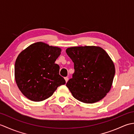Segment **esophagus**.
Wrapping results in <instances>:
<instances>
[{
  "mask_svg": "<svg viewBox=\"0 0 134 134\" xmlns=\"http://www.w3.org/2000/svg\"><path fill=\"white\" fill-rule=\"evenodd\" d=\"M64 79H65V82H66V83H67V81H69V78H68V77H65Z\"/></svg>",
  "mask_w": 134,
  "mask_h": 134,
  "instance_id": "esophagus-1",
  "label": "esophagus"
}]
</instances>
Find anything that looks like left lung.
Returning a JSON list of instances; mask_svg holds the SVG:
<instances>
[{"mask_svg": "<svg viewBox=\"0 0 134 134\" xmlns=\"http://www.w3.org/2000/svg\"><path fill=\"white\" fill-rule=\"evenodd\" d=\"M65 51L74 64L72 78L66 84L74 97L86 104L104 98L115 74L114 63L108 54L96 46L72 47Z\"/></svg>", "mask_w": 134, "mask_h": 134, "instance_id": "obj_1", "label": "left lung"}]
</instances>
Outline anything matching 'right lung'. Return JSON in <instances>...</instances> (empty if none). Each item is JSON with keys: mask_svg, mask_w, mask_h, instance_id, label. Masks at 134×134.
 I'll return each mask as SVG.
<instances>
[{"mask_svg": "<svg viewBox=\"0 0 134 134\" xmlns=\"http://www.w3.org/2000/svg\"><path fill=\"white\" fill-rule=\"evenodd\" d=\"M62 49L42 42L29 45L16 59L15 79L22 93L33 101H41L52 96L58 87L64 85L55 64Z\"/></svg>", "mask_w": 134, "mask_h": 134, "instance_id": "obj_1", "label": "right lung"}]
</instances>
